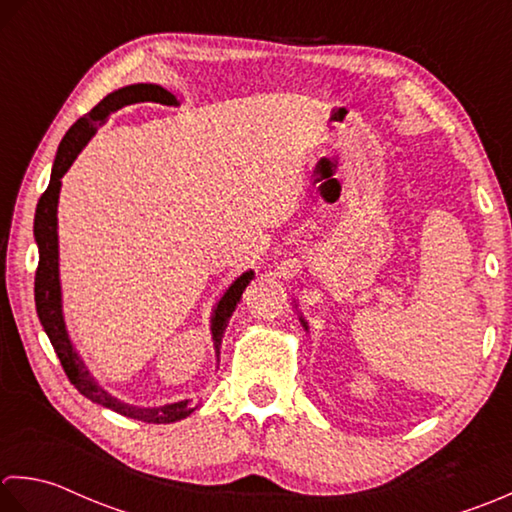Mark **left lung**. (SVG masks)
<instances>
[{"label": "left lung", "mask_w": 512, "mask_h": 512, "mask_svg": "<svg viewBox=\"0 0 512 512\" xmlns=\"http://www.w3.org/2000/svg\"><path fill=\"white\" fill-rule=\"evenodd\" d=\"M300 322H302V327H305V329H307V322H305V320H302V318H300Z\"/></svg>", "instance_id": "left-lung-1"}]
</instances>
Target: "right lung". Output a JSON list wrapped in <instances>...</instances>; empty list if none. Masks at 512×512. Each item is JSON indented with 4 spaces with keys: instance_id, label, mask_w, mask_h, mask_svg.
Listing matches in <instances>:
<instances>
[{
    "instance_id": "add662e5",
    "label": "right lung",
    "mask_w": 512,
    "mask_h": 512,
    "mask_svg": "<svg viewBox=\"0 0 512 512\" xmlns=\"http://www.w3.org/2000/svg\"><path fill=\"white\" fill-rule=\"evenodd\" d=\"M141 101H154L163 103V106H176V97L161 86H154V83H134V86H125L121 90H114L112 95L101 99L95 108H92L86 117H81L72 128L66 132V137L61 139L59 150L55 156V163H52V174L46 192L41 194L35 212V241L39 247V265L35 274V305H37V316L41 327L48 333L52 349H55L57 358L64 367L68 380L75 384V389L86 395L88 400L97 402L106 409H112L114 413H121L125 417H132V420L148 422V424H170L179 422L183 417L196 411V404L192 400L165 404V406H154V409H141V406L125 404L114 398L106 389L99 387V382L92 378L86 364L79 358L77 349L72 347L68 338L64 314H61V285H59V243H57V201H59V190H61V176L68 172L72 161L77 159V154L83 150L92 134L97 132L99 125L106 121L112 112H117L123 106H130V103H141ZM254 278V271H245L243 276H238L232 285L227 287L223 298L218 300L212 316V338L214 347L218 353L221 347L223 333L229 318H232L234 309L249 280Z\"/></svg>"
}]
</instances>
